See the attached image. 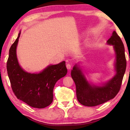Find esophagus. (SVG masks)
Here are the masks:
<instances>
[{
    "mask_svg": "<svg viewBox=\"0 0 130 130\" xmlns=\"http://www.w3.org/2000/svg\"><path fill=\"white\" fill-rule=\"evenodd\" d=\"M67 69H69V70H70V69H71V68H72V65L70 64V63H67Z\"/></svg>",
    "mask_w": 130,
    "mask_h": 130,
    "instance_id": "1",
    "label": "esophagus"
}]
</instances>
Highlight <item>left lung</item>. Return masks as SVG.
I'll return each mask as SVG.
<instances>
[{"instance_id": "8db88e82", "label": "left lung", "mask_w": 130, "mask_h": 130, "mask_svg": "<svg viewBox=\"0 0 130 130\" xmlns=\"http://www.w3.org/2000/svg\"><path fill=\"white\" fill-rule=\"evenodd\" d=\"M113 46L116 54L115 76L102 86L91 85L88 82L80 67L74 66L71 76L76 87V96L78 102L85 106L93 107L113 99L119 92L126 69V59L124 45L115 31L107 41Z\"/></svg>"}]
</instances>
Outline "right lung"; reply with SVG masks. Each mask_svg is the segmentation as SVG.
I'll return each instance as SVG.
<instances>
[{"label": "right lung", "mask_w": 130, "mask_h": 130, "mask_svg": "<svg viewBox=\"0 0 130 130\" xmlns=\"http://www.w3.org/2000/svg\"><path fill=\"white\" fill-rule=\"evenodd\" d=\"M18 37L11 46L7 62V70L12 91L18 99L30 106L43 108L53 100V89L57 81L67 73L65 61L49 65L39 73L25 71L18 61L17 46Z\"/></svg>", "instance_id": "obj_1"}]
</instances>
